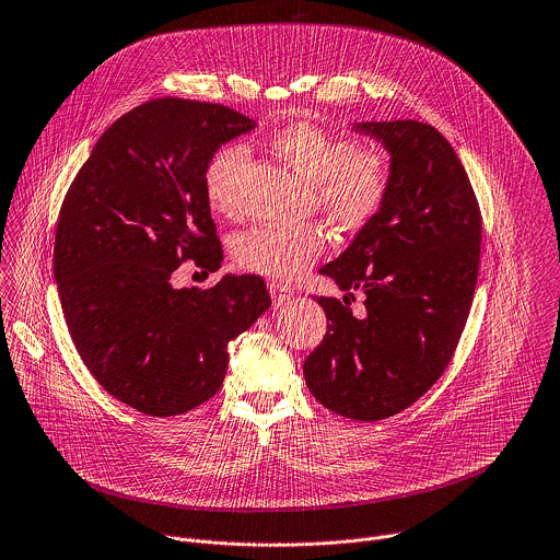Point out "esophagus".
Segmentation results:
<instances>
[{
	"label": "esophagus",
	"instance_id": "obj_1",
	"mask_svg": "<svg viewBox=\"0 0 560 560\" xmlns=\"http://www.w3.org/2000/svg\"><path fill=\"white\" fill-rule=\"evenodd\" d=\"M268 290H270V296H272L275 307H281V305L290 303V299L294 296V292H292L288 285L277 283V281H270V283H268Z\"/></svg>",
	"mask_w": 560,
	"mask_h": 560
}]
</instances>
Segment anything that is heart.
Wrapping results in <instances>:
<instances>
[{"label":"heart","instance_id":"obj_1","mask_svg":"<svg viewBox=\"0 0 560 560\" xmlns=\"http://www.w3.org/2000/svg\"><path fill=\"white\" fill-rule=\"evenodd\" d=\"M275 152L310 185L320 211L342 226H360L382 207L390 185V156L382 148H360L347 135L310 121L272 135ZM248 152L242 143L218 150L205 167L209 205L231 215L237 209L240 176ZM325 237L316 226H253L231 244L237 268L277 281H294L320 257Z\"/></svg>","mask_w":560,"mask_h":560}]
</instances>
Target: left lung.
<instances>
[{
    "instance_id": "8db88e82",
    "label": "left lung",
    "mask_w": 560,
    "mask_h": 560,
    "mask_svg": "<svg viewBox=\"0 0 560 560\" xmlns=\"http://www.w3.org/2000/svg\"><path fill=\"white\" fill-rule=\"evenodd\" d=\"M351 130L384 145L390 185L382 207L320 275L342 301L316 299L327 336L303 375L331 412L388 419L425 395L447 369L465 329L480 266L482 218L450 141L415 119L362 121ZM365 294V312L348 305Z\"/></svg>"
}]
</instances>
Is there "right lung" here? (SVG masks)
Returning <instances> with one entry per match:
<instances>
[{"label": "right lung", "mask_w": 560, "mask_h": 560, "mask_svg": "<svg viewBox=\"0 0 560 560\" xmlns=\"http://www.w3.org/2000/svg\"><path fill=\"white\" fill-rule=\"evenodd\" d=\"M253 128L222 104L145 102L102 132L62 200L54 277L69 336L97 384L148 417L209 401L229 342L270 307L255 275L209 290L170 281L183 261L222 266L205 167Z\"/></svg>", "instance_id": "add662e5"}]
</instances>
